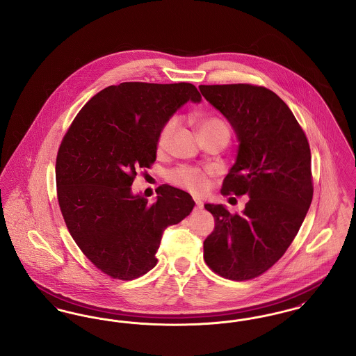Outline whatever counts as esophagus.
<instances>
[{
  "label": "esophagus",
  "instance_id": "esophagus-1",
  "mask_svg": "<svg viewBox=\"0 0 356 356\" xmlns=\"http://www.w3.org/2000/svg\"><path fill=\"white\" fill-rule=\"evenodd\" d=\"M195 207H196V208H199V209H200V208H203V202H202V200H199V199H195Z\"/></svg>",
  "mask_w": 356,
  "mask_h": 356
}]
</instances>
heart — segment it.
<instances>
[{
    "mask_svg": "<svg viewBox=\"0 0 356 356\" xmlns=\"http://www.w3.org/2000/svg\"><path fill=\"white\" fill-rule=\"evenodd\" d=\"M177 118H170L164 122L161 127L159 136H157V151L164 152L170 145V138L177 128ZM197 131L200 138L208 136H225L229 138V127L228 124L220 118H205L197 122ZM168 180L172 184L180 186L193 195H202L209 181V172L192 167V165H180L168 173Z\"/></svg>",
    "mask_w": 356,
    "mask_h": 356,
    "instance_id": "b5f03b06",
    "label": "heart"
}]
</instances>
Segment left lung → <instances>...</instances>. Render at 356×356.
I'll return each mask as SVG.
<instances>
[{"label":"left lung","instance_id":"obj_1","mask_svg":"<svg viewBox=\"0 0 356 356\" xmlns=\"http://www.w3.org/2000/svg\"><path fill=\"white\" fill-rule=\"evenodd\" d=\"M199 88L240 141L221 193L250 197L240 215L205 204L215 229L204 240V260L225 279L250 280L286 254L305 220L314 195L309 144L287 104L270 89L252 84Z\"/></svg>","mask_w":356,"mask_h":356}]
</instances>
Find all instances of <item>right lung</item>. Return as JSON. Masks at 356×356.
<instances>
[{
  "instance_id": "right-lung-1",
  "label": "right lung",
  "mask_w": 356,
  "mask_h": 356,
  "mask_svg": "<svg viewBox=\"0 0 356 356\" xmlns=\"http://www.w3.org/2000/svg\"><path fill=\"white\" fill-rule=\"evenodd\" d=\"M188 100H202L189 83L111 85L85 104L63 137L56 159L63 218L83 254L112 279L151 271L163 231L195 205L168 184L157 188L152 204L131 191L137 170L156 161L161 127Z\"/></svg>"
}]
</instances>
